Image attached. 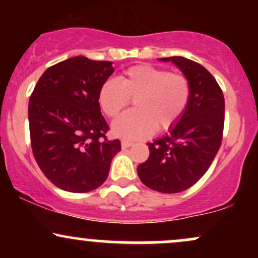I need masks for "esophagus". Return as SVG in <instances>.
<instances>
[{
  "instance_id": "1",
  "label": "esophagus",
  "mask_w": 258,
  "mask_h": 258,
  "mask_svg": "<svg viewBox=\"0 0 258 258\" xmlns=\"http://www.w3.org/2000/svg\"><path fill=\"white\" fill-rule=\"evenodd\" d=\"M132 146H133V142H128V141L121 142V147H122V149H127V148H130Z\"/></svg>"
}]
</instances>
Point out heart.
<instances>
[{"label": "heart", "mask_w": 258, "mask_h": 258, "mask_svg": "<svg viewBox=\"0 0 258 258\" xmlns=\"http://www.w3.org/2000/svg\"><path fill=\"white\" fill-rule=\"evenodd\" d=\"M190 98V85L185 76L168 73L148 64L130 68L116 80L100 86L98 102L109 117H116L135 99L133 109L115 120L111 133L123 139H143L155 127L166 131L178 122Z\"/></svg>", "instance_id": "1"}]
</instances>
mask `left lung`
<instances>
[{
  "mask_svg": "<svg viewBox=\"0 0 258 258\" xmlns=\"http://www.w3.org/2000/svg\"><path fill=\"white\" fill-rule=\"evenodd\" d=\"M159 60L171 61L182 72L190 85V98L178 122L148 143L149 158L137 172L148 188L172 194L190 188L211 166L223 135L224 97L203 65L183 57Z\"/></svg>",
  "mask_w": 258,
  "mask_h": 258,
  "instance_id": "left-lung-1",
  "label": "left lung"
}]
</instances>
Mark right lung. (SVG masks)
Listing matches in <instances>:
<instances>
[{
  "label": "right lung",
  "instance_id": "1",
  "mask_svg": "<svg viewBox=\"0 0 258 258\" xmlns=\"http://www.w3.org/2000/svg\"><path fill=\"white\" fill-rule=\"evenodd\" d=\"M114 73L111 61L82 55L48 68L29 100L35 160L44 176L70 193H86L108 178L119 139L108 141L99 88Z\"/></svg>",
  "mask_w": 258,
  "mask_h": 258
}]
</instances>
